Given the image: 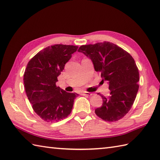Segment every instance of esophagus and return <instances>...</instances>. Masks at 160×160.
<instances>
[{
	"mask_svg": "<svg viewBox=\"0 0 160 160\" xmlns=\"http://www.w3.org/2000/svg\"><path fill=\"white\" fill-rule=\"evenodd\" d=\"M82 96H92V93H89V92H87V91H84V92L82 93Z\"/></svg>",
	"mask_w": 160,
	"mask_h": 160,
	"instance_id": "1",
	"label": "esophagus"
}]
</instances>
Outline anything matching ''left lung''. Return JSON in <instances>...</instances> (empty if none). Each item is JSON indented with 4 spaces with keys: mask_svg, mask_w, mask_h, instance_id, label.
<instances>
[{
    "mask_svg": "<svg viewBox=\"0 0 160 160\" xmlns=\"http://www.w3.org/2000/svg\"><path fill=\"white\" fill-rule=\"evenodd\" d=\"M78 52L92 60L95 70L109 84V96L99 93L103 102L95 113L106 122L123 118L131 108L139 89L140 74L133 58L121 47L107 41L82 45Z\"/></svg>",
    "mask_w": 160,
    "mask_h": 160,
    "instance_id": "1",
    "label": "left lung"
}]
</instances>
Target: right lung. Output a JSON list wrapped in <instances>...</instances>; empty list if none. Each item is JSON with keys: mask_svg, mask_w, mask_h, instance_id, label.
Wrapping results in <instances>:
<instances>
[{"mask_svg": "<svg viewBox=\"0 0 160 160\" xmlns=\"http://www.w3.org/2000/svg\"><path fill=\"white\" fill-rule=\"evenodd\" d=\"M78 47L61 44L47 47L27 65L23 76L27 96L33 111L44 121L56 122L71 113L78 94L67 93L56 83Z\"/></svg>", "mask_w": 160, "mask_h": 160, "instance_id": "1", "label": "right lung"}]
</instances>
